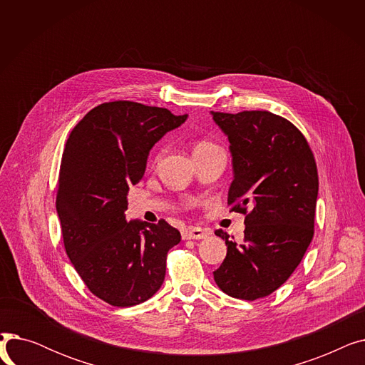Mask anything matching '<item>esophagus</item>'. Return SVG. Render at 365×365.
<instances>
[{"instance_id": "34e87169", "label": "esophagus", "mask_w": 365, "mask_h": 365, "mask_svg": "<svg viewBox=\"0 0 365 365\" xmlns=\"http://www.w3.org/2000/svg\"><path fill=\"white\" fill-rule=\"evenodd\" d=\"M212 234V231L207 227H187L182 232L183 240H202Z\"/></svg>"}]
</instances>
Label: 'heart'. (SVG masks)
I'll return each instance as SVG.
<instances>
[{
  "mask_svg": "<svg viewBox=\"0 0 365 365\" xmlns=\"http://www.w3.org/2000/svg\"><path fill=\"white\" fill-rule=\"evenodd\" d=\"M215 143H212V142H208V140H201V142H198L197 143V146H195V149H200V148H208V146H213ZM160 157H161V152H158L157 153V157H155V160H160Z\"/></svg>",
  "mask_w": 365,
  "mask_h": 365,
  "instance_id": "b5f03b06",
  "label": "heart"
}]
</instances>
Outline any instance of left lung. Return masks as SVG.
Returning a JSON list of instances; mask_svg holds the SVG:
<instances>
[{
  "label": "left lung",
  "instance_id": "left-lung-1",
  "mask_svg": "<svg viewBox=\"0 0 365 365\" xmlns=\"http://www.w3.org/2000/svg\"><path fill=\"white\" fill-rule=\"evenodd\" d=\"M231 143L234 180L227 205L245 216L241 244L225 240L226 257L213 272L235 299L269 296L290 278L314 237L318 170L303 133L269 110L212 112Z\"/></svg>",
  "mask_w": 365,
  "mask_h": 365
}]
</instances>
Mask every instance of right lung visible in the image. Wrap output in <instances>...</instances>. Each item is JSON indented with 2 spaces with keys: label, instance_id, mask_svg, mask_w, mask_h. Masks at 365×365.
Segmentation results:
<instances>
[{
  "label": "right lung",
  "instance_id": "obj_1",
  "mask_svg": "<svg viewBox=\"0 0 365 365\" xmlns=\"http://www.w3.org/2000/svg\"><path fill=\"white\" fill-rule=\"evenodd\" d=\"M187 115L117 101L93 108L66 140L56 208L66 255L87 289L127 308L158 292L180 232L164 219L127 222V194L145 175L150 148Z\"/></svg>",
  "mask_w": 365,
  "mask_h": 365
}]
</instances>
